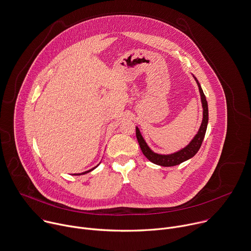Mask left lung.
I'll use <instances>...</instances> for the list:
<instances>
[{"instance_id": "left-lung-1", "label": "left lung", "mask_w": 251, "mask_h": 251, "mask_svg": "<svg viewBox=\"0 0 251 251\" xmlns=\"http://www.w3.org/2000/svg\"><path fill=\"white\" fill-rule=\"evenodd\" d=\"M195 81L197 82V85L199 87V92L200 96H201V102H202V108H203V120L202 124L200 126V128L196 135L192 138V140L183 148H181L178 151H175L173 153H168V154H161L154 152L153 150L150 148L143 138L139 128L136 126L135 133H136V138L139 143L140 149L144 156L150 161L154 164L163 166V167H170V166H175L178 164H181L184 161H187L188 159L192 158L193 156L196 155V153L199 151L200 147L202 145V142L204 140L207 126H208V122H209V109H208V102L206 100V96L203 92V89L200 85L199 81L197 78L193 75Z\"/></svg>"}]
</instances>
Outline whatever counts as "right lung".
<instances>
[{
  "mask_svg": "<svg viewBox=\"0 0 251 251\" xmlns=\"http://www.w3.org/2000/svg\"><path fill=\"white\" fill-rule=\"evenodd\" d=\"M100 163H101V162H100ZM99 163V164H100ZM99 164L97 165V166H95V167H93L92 169H90V170H87V171H85V172H82V173H75V174H73V175H75V176H79V175H84V174H87V173H89V172H91V171H93L95 168H97L98 166H99Z\"/></svg>",
  "mask_w": 251,
  "mask_h": 251,
  "instance_id": "1",
  "label": "right lung"
}]
</instances>
